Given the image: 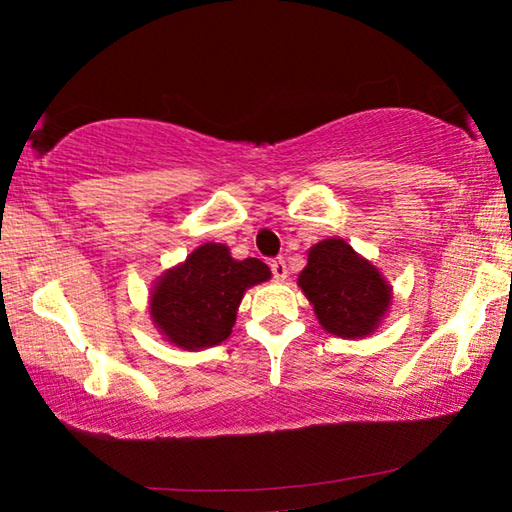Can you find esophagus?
<instances>
[{
  "label": "esophagus",
  "instance_id": "obj_1",
  "mask_svg": "<svg viewBox=\"0 0 512 512\" xmlns=\"http://www.w3.org/2000/svg\"><path fill=\"white\" fill-rule=\"evenodd\" d=\"M271 273L275 280H284V277H287V264H284L282 257L271 259Z\"/></svg>",
  "mask_w": 512,
  "mask_h": 512
}]
</instances>
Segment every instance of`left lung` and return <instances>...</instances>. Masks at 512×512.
<instances>
[{
    "mask_svg": "<svg viewBox=\"0 0 512 512\" xmlns=\"http://www.w3.org/2000/svg\"><path fill=\"white\" fill-rule=\"evenodd\" d=\"M298 284L318 323L343 339L368 336L391 305L384 277L341 239H325L309 250Z\"/></svg>",
    "mask_w": 512,
    "mask_h": 512,
    "instance_id": "left-lung-1",
    "label": "left lung"
}]
</instances>
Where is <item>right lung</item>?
Instances as JSON below:
<instances>
[{
    "label": "right lung",
    "mask_w": 512,
    "mask_h": 512,
    "mask_svg": "<svg viewBox=\"0 0 512 512\" xmlns=\"http://www.w3.org/2000/svg\"><path fill=\"white\" fill-rule=\"evenodd\" d=\"M268 277L259 259L237 262L225 246L203 244L153 289V323L178 348H212L230 336L244 291Z\"/></svg>",
    "instance_id": "right-lung-1"
}]
</instances>
